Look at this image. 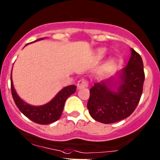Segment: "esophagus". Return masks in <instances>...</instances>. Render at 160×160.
<instances>
[{"instance_id": "1", "label": "esophagus", "mask_w": 160, "mask_h": 160, "mask_svg": "<svg viewBox=\"0 0 160 160\" xmlns=\"http://www.w3.org/2000/svg\"><path fill=\"white\" fill-rule=\"evenodd\" d=\"M77 86L78 89L85 88V87H88V82H87V80H85V79H81V80H80L77 82Z\"/></svg>"}]
</instances>
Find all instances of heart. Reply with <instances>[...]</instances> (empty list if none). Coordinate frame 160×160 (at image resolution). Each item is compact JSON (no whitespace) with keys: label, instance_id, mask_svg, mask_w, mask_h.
<instances>
[{"label":"heart","instance_id":"1","mask_svg":"<svg viewBox=\"0 0 160 160\" xmlns=\"http://www.w3.org/2000/svg\"><path fill=\"white\" fill-rule=\"evenodd\" d=\"M106 52H107L106 48H98L97 50H96V56H97L99 58H103L105 55H106Z\"/></svg>","mask_w":160,"mask_h":160}]
</instances>
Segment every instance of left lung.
I'll list each match as a JSON object with an SVG mask.
<instances>
[{
	"label": "left lung",
	"mask_w": 160,
	"mask_h": 160,
	"mask_svg": "<svg viewBox=\"0 0 160 160\" xmlns=\"http://www.w3.org/2000/svg\"><path fill=\"white\" fill-rule=\"evenodd\" d=\"M127 66L115 76L94 84L87 103L89 115L97 122L112 124L126 118L138 106L145 75L141 57L133 48Z\"/></svg>",
	"instance_id": "8db88e82"
}]
</instances>
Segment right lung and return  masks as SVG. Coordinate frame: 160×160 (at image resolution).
<instances>
[{"mask_svg": "<svg viewBox=\"0 0 160 160\" xmlns=\"http://www.w3.org/2000/svg\"><path fill=\"white\" fill-rule=\"evenodd\" d=\"M42 39H44V38H38L32 42ZM10 81H11L12 96L20 111L31 121L39 124H51L58 120L62 114L67 99L71 95L74 93L77 89V87L74 85L68 86L64 87L60 92H58L53 99L46 104L42 106H32L24 102L17 93L13 87L12 73L10 75Z\"/></svg>", "mask_w": 160, "mask_h": 160, "instance_id": "add662e5", "label": "right lung"}]
</instances>
